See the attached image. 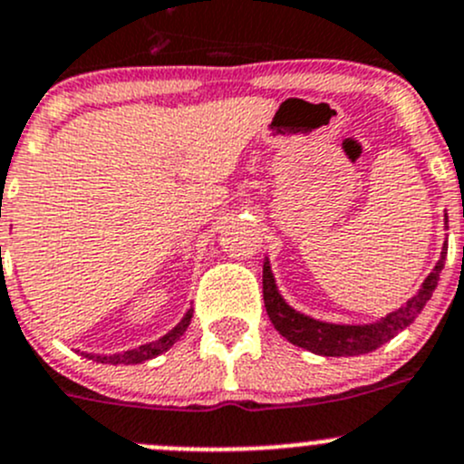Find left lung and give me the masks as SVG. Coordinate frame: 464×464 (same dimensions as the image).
Segmentation results:
<instances>
[{"instance_id": "8db88e82", "label": "left lung", "mask_w": 464, "mask_h": 464, "mask_svg": "<svg viewBox=\"0 0 464 464\" xmlns=\"http://www.w3.org/2000/svg\"><path fill=\"white\" fill-rule=\"evenodd\" d=\"M444 256H447V246L442 249L438 265L427 276L420 292L404 307L388 314L386 319L371 323V325H334V323L314 321L305 314H298L280 298L269 262H265V266H262V296H265L266 314L285 339L292 341L298 348L310 350V353L323 354V357H354V354L372 353L418 319L422 307L431 298L433 289L438 287L440 274L444 269Z\"/></svg>"}]
</instances>
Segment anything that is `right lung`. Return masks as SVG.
<instances>
[{"instance_id":"add662e5","label":"right lung","mask_w":464,"mask_h":464,"mask_svg":"<svg viewBox=\"0 0 464 464\" xmlns=\"http://www.w3.org/2000/svg\"><path fill=\"white\" fill-rule=\"evenodd\" d=\"M190 319H193V310L188 312V314L181 319L179 325L175 327V330L168 332L166 336H161L159 341H152V343H145L141 348H134V350H128V353L123 354H111V357H101V354H89V353H82L87 359H93V362H101V363H141V362H148V359L157 357V354L166 353L168 348H170L172 343H175L177 339H179L181 334L186 332V327L190 325Z\"/></svg>"}]
</instances>
